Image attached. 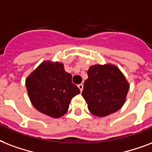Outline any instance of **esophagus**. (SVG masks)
I'll return each mask as SVG.
<instances>
[{
	"label": "esophagus",
	"mask_w": 152,
	"mask_h": 152,
	"mask_svg": "<svg viewBox=\"0 0 152 152\" xmlns=\"http://www.w3.org/2000/svg\"><path fill=\"white\" fill-rule=\"evenodd\" d=\"M77 87H78V89H80V91L82 92V89H83V85H82V84H79V85H78V86H77Z\"/></svg>",
	"instance_id": "esophagus-1"
}]
</instances>
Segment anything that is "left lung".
<instances>
[{
  "label": "left lung",
  "instance_id": "left-lung-1",
  "mask_svg": "<svg viewBox=\"0 0 152 152\" xmlns=\"http://www.w3.org/2000/svg\"><path fill=\"white\" fill-rule=\"evenodd\" d=\"M87 75L82 95L93 115L104 117L124 105L129 83L116 66L95 64L89 68Z\"/></svg>",
  "mask_w": 152,
  "mask_h": 152
}]
</instances>
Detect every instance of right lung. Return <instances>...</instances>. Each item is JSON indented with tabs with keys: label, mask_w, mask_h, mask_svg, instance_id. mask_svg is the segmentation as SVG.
I'll list each match as a JSON object with an SVG mask.
<instances>
[{
	"label": "right lung",
	"mask_w": 152,
	"mask_h": 152,
	"mask_svg": "<svg viewBox=\"0 0 152 152\" xmlns=\"http://www.w3.org/2000/svg\"><path fill=\"white\" fill-rule=\"evenodd\" d=\"M64 70L63 63L43 61L28 75L26 88L31 104L41 113L53 118L65 115L70 101L80 94Z\"/></svg>",
	"instance_id": "1"
}]
</instances>
